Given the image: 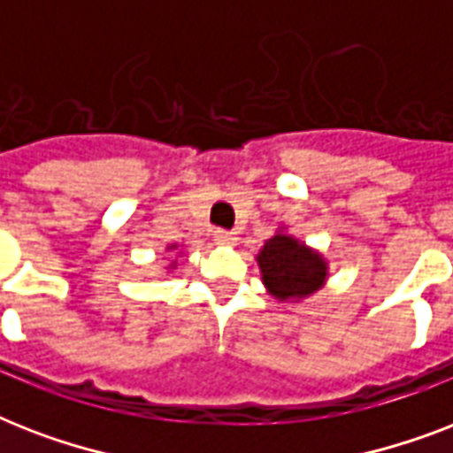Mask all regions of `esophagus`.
I'll list each match as a JSON object with an SVG mask.
<instances>
[{
    "instance_id": "1",
    "label": "esophagus",
    "mask_w": 453,
    "mask_h": 453,
    "mask_svg": "<svg viewBox=\"0 0 453 453\" xmlns=\"http://www.w3.org/2000/svg\"><path fill=\"white\" fill-rule=\"evenodd\" d=\"M213 242L220 244V247H233L234 242H237V237H234V233H227V230H216V233H213Z\"/></svg>"
}]
</instances>
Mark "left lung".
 <instances>
[{
    "mask_svg": "<svg viewBox=\"0 0 453 453\" xmlns=\"http://www.w3.org/2000/svg\"><path fill=\"white\" fill-rule=\"evenodd\" d=\"M258 265L263 282L277 298L308 296L322 287L326 277L322 256L312 254L287 234H275L273 240L265 242L258 254Z\"/></svg>",
    "mask_w": 453,
    "mask_h": 453,
    "instance_id": "left-lung-1",
    "label": "left lung"
}]
</instances>
